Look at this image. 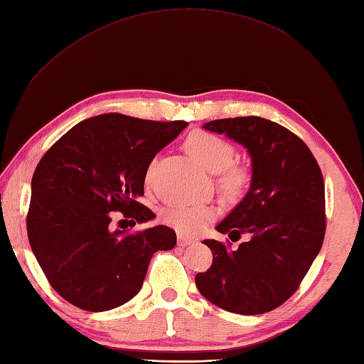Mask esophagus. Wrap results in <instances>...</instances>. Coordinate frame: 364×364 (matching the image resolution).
Returning <instances> with one entry per match:
<instances>
[{
	"label": "esophagus",
	"instance_id": "1",
	"mask_svg": "<svg viewBox=\"0 0 364 364\" xmlns=\"http://www.w3.org/2000/svg\"><path fill=\"white\" fill-rule=\"evenodd\" d=\"M191 243H193V239H190V237L183 234H177V245H179V247H187V245H191Z\"/></svg>",
	"mask_w": 364,
	"mask_h": 364
}]
</instances>
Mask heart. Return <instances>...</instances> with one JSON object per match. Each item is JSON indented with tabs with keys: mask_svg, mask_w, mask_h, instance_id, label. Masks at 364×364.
Here are the masks:
<instances>
[{
	"mask_svg": "<svg viewBox=\"0 0 364 364\" xmlns=\"http://www.w3.org/2000/svg\"><path fill=\"white\" fill-rule=\"evenodd\" d=\"M188 154L209 173H220V185L229 196H239L250 181L248 171L242 166H234V146L210 132H191L185 139ZM154 161L146 173V181L151 179ZM217 217V207L210 204H177L163 213L169 226L185 234H196Z\"/></svg>",
	"mask_w": 364,
	"mask_h": 364,
	"instance_id": "1",
	"label": "heart"
}]
</instances>
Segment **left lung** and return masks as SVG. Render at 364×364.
Returning a JSON list of instances; mask_svg holds the SVG:
<instances>
[{"instance_id": "left-lung-1", "label": "left lung", "mask_w": 364, "mask_h": 364, "mask_svg": "<svg viewBox=\"0 0 364 364\" xmlns=\"http://www.w3.org/2000/svg\"><path fill=\"white\" fill-rule=\"evenodd\" d=\"M247 149L251 183L217 231L237 250L204 240L213 262L198 273V291L229 313L255 316L291 296L322 248L325 235L323 177L308 146L283 125L257 116L229 117L203 125Z\"/></svg>"}]
</instances>
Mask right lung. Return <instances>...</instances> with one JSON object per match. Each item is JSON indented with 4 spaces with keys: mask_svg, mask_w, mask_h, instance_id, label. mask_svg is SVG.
Listing matches in <instances>:
<instances>
[{
    "mask_svg": "<svg viewBox=\"0 0 364 364\" xmlns=\"http://www.w3.org/2000/svg\"><path fill=\"white\" fill-rule=\"evenodd\" d=\"M108 113L78 122L50 147L31 181L26 218L33 253L51 287L72 305L100 313L135 296L154 253L176 247V232L109 229L111 212L147 223L141 204L147 168L187 127ZM130 220V221H133Z\"/></svg>",
    "mask_w": 364,
    "mask_h": 364,
    "instance_id": "obj_1",
    "label": "right lung"
}]
</instances>
